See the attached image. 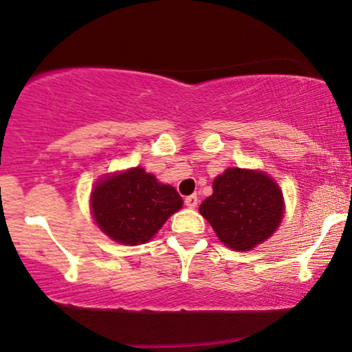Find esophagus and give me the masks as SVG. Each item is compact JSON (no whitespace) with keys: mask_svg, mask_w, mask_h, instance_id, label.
Returning <instances> with one entry per match:
<instances>
[{"mask_svg":"<svg viewBox=\"0 0 352 352\" xmlns=\"http://www.w3.org/2000/svg\"><path fill=\"white\" fill-rule=\"evenodd\" d=\"M197 204H199V197L196 196V194H192V196H187L186 197V206H187V208H196Z\"/></svg>","mask_w":352,"mask_h":352,"instance_id":"obj_1","label":"esophagus"}]
</instances>
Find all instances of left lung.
I'll return each instance as SVG.
<instances>
[{
    "instance_id": "1",
    "label": "left lung",
    "mask_w": 352,
    "mask_h": 352,
    "mask_svg": "<svg viewBox=\"0 0 352 352\" xmlns=\"http://www.w3.org/2000/svg\"><path fill=\"white\" fill-rule=\"evenodd\" d=\"M283 208V194L271 177L228 168L216 177L212 196L202 201L199 211L226 247L245 252L274 233Z\"/></svg>"
}]
</instances>
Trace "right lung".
I'll list each match as a JSON object with an SVG mask.
<instances>
[{"label": "right lung", "mask_w": 352, "mask_h": 352, "mask_svg": "<svg viewBox=\"0 0 352 352\" xmlns=\"http://www.w3.org/2000/svg\"><path fill=\"white\" fill-rule=\"evenodd\" d=\"M182 208L172 186L158 184L143 168H131L97 184L91 211L100 230L124 245L144 243Z\"/></svg>", "instance_id": "right-lung-1"}]
</instances>
